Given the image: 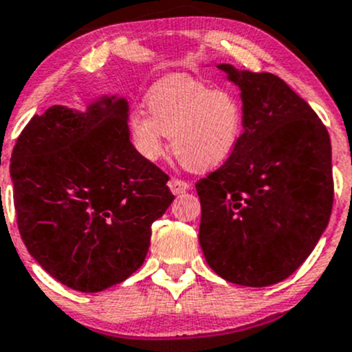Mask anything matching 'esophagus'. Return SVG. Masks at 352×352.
<instances>
[{
    "label": "esophagus",
    "mask_w": 352,
    "mask_h": 352,
    "mask_svg": "<svg viewBox=\"0 0 352 352\" xmlns=\"http://www.w3.org/2000/svg\"><path fill=\"white\" fill-rule=\"evenodd\" d=\"M168 188L173 194H182V192L188 190V182H185L182 179H170Z\"/></svg>",
    "instance_id": "esophagus-1"
}]
</instances>
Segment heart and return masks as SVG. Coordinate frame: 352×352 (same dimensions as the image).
I'll list each match as a JSON object with an SVG mask.
<instances>
[{"label": "heart", "instance_id": "obj_1", "mask_svg": "<svg viewBox=\"0 0 352 352\" xmlns=\"http://www.w3.org/2000/svg\"><path fill=\"white\" fill-rule=\"evenodd\" d=\"M146 105L148 110L133 108L129 129L135 150L148 162L164 155L170 137L184 167L207 172L232 155L244 135L241 100L188 76H170L153 85Z\"/></svg>", "mask_w": 352, "mask_h": 352}]
</instances>
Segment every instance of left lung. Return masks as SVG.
Returning a JSON list of instances; mask_svg holds the SVG:
<instances>
[{"label":"left lung","mask_w":352,"mask_h":352,"mask_svg":"<svg viewBox=\"0 0 352 352\" xmlns=\"http://www.w3.org/2000/svg\"><path fill=\"white\" fill-rule=\"evenodd\" d=\"M217 68L241 88L245 126L232 155L195 184L199 241L222 279L265 287L300 267L329 222V133L279 76Z\"/></svg>","instance_id":"1"}]
</instances>
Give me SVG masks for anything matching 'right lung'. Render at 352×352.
Here are the masks:
<instances>
[{"label":"right lung","instance_id":"right-lung-1","mask_svg":"<svg viewBox=\"0 0 352 352\" xmlns=\"http://www.w3.org/2000/svg\"><path fill=\"white\" fill-rule=\"evenodd\" d=\"M129 103L53 105L23 129L10 173L28 252L67 287L100 292L144 264L152 223L172 200L168 175L130 142Z\"/></svg>","mask_w":352,"mask_h":352}]
</instances>
